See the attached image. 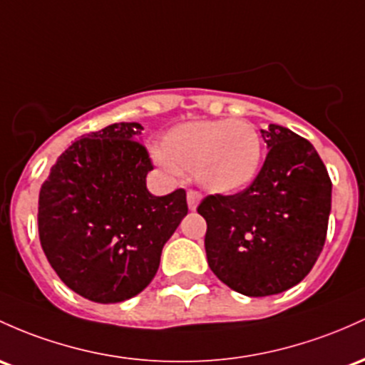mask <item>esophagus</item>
<instances>
[{"mask_svg":"<svg viewBox=\"0 0 365 365\" xmlns=\"http://www.w3.org/2000/svg\"><path fill=\"white\" fill-rule=\"evenodd\" d=\"M199 202H201V194L195 190H189L187 192V204H189V210H197Z\"/></svg>","mask_w":365,"mask_h":365,"instance_id":"esophagus-1","label":"esophagus"}]
</instances>
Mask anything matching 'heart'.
<instances>
[{
  "label": "heart",
  "mask_w": 365,
  "mask_h": 365,
  "mask_svg": "<svg viewBox=\"0 0 365 365\" xmlns=\"http://www.w3.org/2000/svg\"><path fill=\"white\" fill-rule=\"evenodd\" d=\"M154 159L168 173H192L211 194L232 195L255 182L263 140L242 119H195L166 131Z\"/></svg>",
  "instance_id": "obj_1"
}]
</instances>
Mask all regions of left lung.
<instances>
[{
  "label": "left lung",
  "mask_w": 365,
  "mask_h": 365,
  "mask_svg": "<svg viewBox=\"0 0 365 365\" xmlns=\"http://www.w3.org/2000/svg\"><path fill=\"white\" fill-rule=\"evenodd\" d=\"M267 159L235 195H207V265L246 296L287 291L307 277L326 242L332 183L310 142L279 124L262 130Z\"/></svg>",
  "instance_id": "8db88e82"
}]
</instances>
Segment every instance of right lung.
Returning a JSON list of instances; mask_svg holds the SVG:
<instances>
[{
	"instance_id": "1",
	"label": "right lung",
	"mask_w": 365,
	"mask_h": 365,
	"mask_svg": "<svg viewBox=\"0 0 365 365\" xmlns=\"http://www.w3.org/2000/svg\"><path fill=\"white\" fill-rule=\"evenodd\" d=\"M142 124L114 123L60 154L39 190V241L74 293L119 303L142 293L164 244L187 215V194L147 190Z\"/></svg>"
}]
</instances>
